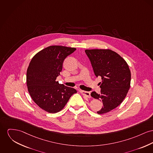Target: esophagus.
I'll return each instance as SVG.
<instances>
[{"mask_svg": "<svg viewBox=\"0 0 153 153\" xmlns=\"http://www.w3.org/2000/svg\"><path fill=\"white\" fill-rule=\"evenodd\" d=\"M81 93L82 96H83L85 97H87V98L91 97V93L89 92H85V91H81Z\"/></svg>", "mask_w": 153, "mask_h": 153, "instance_id": "esophagus-1", "label": "esophagus"}]
</instances>
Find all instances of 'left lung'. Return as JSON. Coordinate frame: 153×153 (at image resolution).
<instances>
[{
	"label": "left lung",
	"mask_w": 153,
	"mask_h": 153,
	"mask_svg": "<svg viewBox=\"0 0 153 153\" xmlns=\"http://www.w3.org/2000/svg\"><path fill=\"white\" fill-rule=\"evenodd\" d=\"M85 53L95 75L102 77L100 93L93 92L91 96L102 102L97 113L103 114L117 107L126 96L131 86V71L122 57L110 49H88Z\"/></svg>",
	"instance_id": "obj_1"
}]
</instances>
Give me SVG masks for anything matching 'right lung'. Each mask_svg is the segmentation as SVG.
Instances as JSON below:
<instances>
[{
  "instance_id": "1",
  "label": "right lung",
  "mask_w": 153,
  "mask_h": 153,
  "mask_svg": "<svg viewBox=\"0 0 153 153\" xmlns=\"http://www.w3.org/2000/svg\"><path fill=\"white\" fill-rule=\"evenodd\" d=\"M76 48L51 46L37 53L27 71V86L31 98L46 112H59L76 91L56 81L65 59Z\"/></svg>"
}]
</instances>
